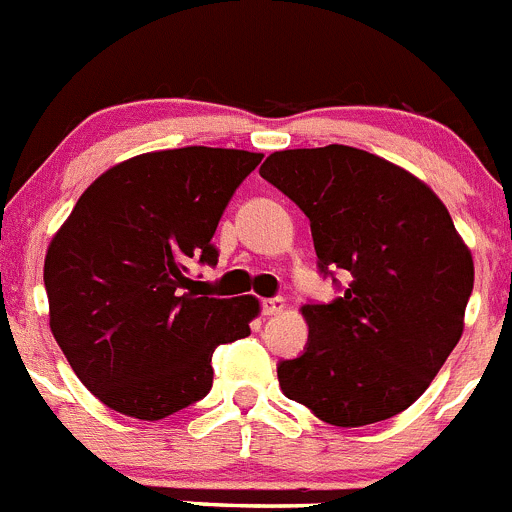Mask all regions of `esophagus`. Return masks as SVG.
Here are the masks:
<instances>
[{
	"label": "esophagus",
	"mask_w": 512,
	"mask_h": 512,
	"mask_svg": "<svg viewBox=\"0 0 512 512\" xmlns=\"http://www.w3.org/2000/svg\"><path fill=\"white\" fill-rule=\"evenodd\" d=\"M260 308H262V315H278V313H283L285 300L283 298H265L260 303Z\"/></svg>",
	"instance_id": "1"
}]
</instances>
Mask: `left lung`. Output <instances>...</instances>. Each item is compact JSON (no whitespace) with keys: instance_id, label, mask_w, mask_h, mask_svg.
<instances>
[{"instance_id":"left-lung-1","label":"left lung","mask_w":512,"mask_h":512,"mask_svg":"<svg viewBox=\"0 0 512 512\" xmlns=\"http://www.w3.org/2000/svg\"><path fill=\"white\" fill-rule=\"evenodd\" d=\"M260 176L310 219L318 272L338 290L303 305L308 343L278 364L280 389L336 427L412 407L460 341L475 280L447 207L409 171L341 143L275 151Z\"/></svg>"}]
</instances>
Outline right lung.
Wrapping results in <instances>:
<instances>
[{"instance_id":"right-lung-1","label":"right lung","mask_w":512,"mask_h":512,"mask_svg":"<svg viewBox=\"0 0 512 512\" xmlns=\"http://www.w3.org/2000/svg\"><path fill=\"white\" fill-rule=\"evenodd\" d=\"M262 161L184 146L128 159L85 189L45 257L50 328L78 379L126 417L164 419L212 389V353L250 336L252 295L214 298L189 265Z\"/></svg>"}]
</instances>
